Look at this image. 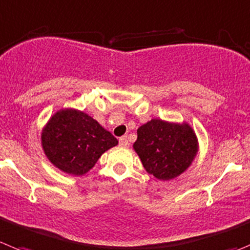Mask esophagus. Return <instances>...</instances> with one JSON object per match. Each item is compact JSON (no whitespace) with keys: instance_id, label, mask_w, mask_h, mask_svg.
I'll return each instance as SVG.
<instances>
[{"instance_id":"esophagus-1","label":"esophagus","mask_w":250,"mask_h":250,"mask_svg":"<svg viewBox=\"0 0 250 250\" xmlns=\"http://www.w3.org/2000/svg\"><path fill=\"white\" fill-rule=\"evenodd\" d=\"M119 144H120L121 146H124V147H127V146L130 145L127 136H121L120 139H119Z\"/></svg>"}]
</instances>
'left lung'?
<instances>
[{"mask_svg": "<svg viewBox=\"0 0 250 250\" xmlns=\"http://www.w3.org/2000/svg\"><path fill=\"white\" fill-rule=\"evenodd\" d=\"M134 150L150 175L157 180L168 181L191 166L198 151V143L188 124L152 119L137 129Z\"/></svg>", "mask_w": 250, "mask_h": 250, "instance_id": "8db88e82", "label": "left lung"}]
</instances>
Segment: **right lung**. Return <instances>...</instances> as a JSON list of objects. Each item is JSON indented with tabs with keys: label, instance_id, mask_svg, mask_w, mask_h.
<instances>
[{
	"label": "right lung",
	"instance_id": "1",
	"mask_svg": "<svg viewBox=\"0 0 250 250\" xmlns=\"http://www.w3.org/2000/svg\"><path fill=\"white\" fill-rule=\"evenodd\" d=\"M118 140L88 114L75 109L57 111L42 131L45 156L59 170L82 176L93 168Z\"/></svg>",
	"mask_w": 250,
	"mask_h": 250
}]
</instances>
